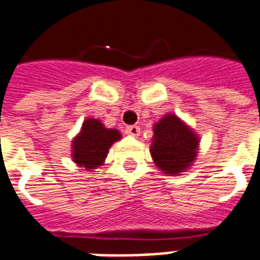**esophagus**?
<instances>
[{"label": "esophagus", "mask_w": 260, "mask_h": 260, "mask_svg": "<svg viewBox=\"0 0 260 260\" xmlns=\"http://www.w3.org/2000/svg\"><path fill=\"white\" fill-rule=\"evenodd\" d=\"M125 132L131 136H139L140 135V128L138 125H129L125 128Z\"/></svg>", "instance_id": "obj_1"}]
</instances>
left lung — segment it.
Here are the masks:
<instances>
[{
    "instance_id": "left-lung-1",
    "label": "left lung",
    "mask_w": 260,
    "mask_h": 260,
    "mask_svg": "<svg viewBox=\"0 0 260 260\" xmlns=\"http://www.w3.org/2000/svg\"><path fill=\"white\" fill-rule=\"evenodd\" d=\"M150 153L164 174L174 176L193 164L199 150V136L175 114L164 115L154 124Z\"/></svg>"
}]
</instances>
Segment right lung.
Wrapping results in <instances>:
<instances>
[{
    "instance_id": "add662e5",
    "label": "right lung",
    "mask_w": 260,
    "mask_h": 260,
    "mask_svg": "<svg viewBox=\"0 0 260 260\" xmlns=\"http://www.w3.org/2000/svg\"><path fill=\"white\" fill-rule=\"evenodd\" d=\"M121 139L120 131L109 129L102 121L88 118L80 134L73 139V161L86 171L96 169L105 162L110 146Z\"/></svg>"
}]
</instances>
